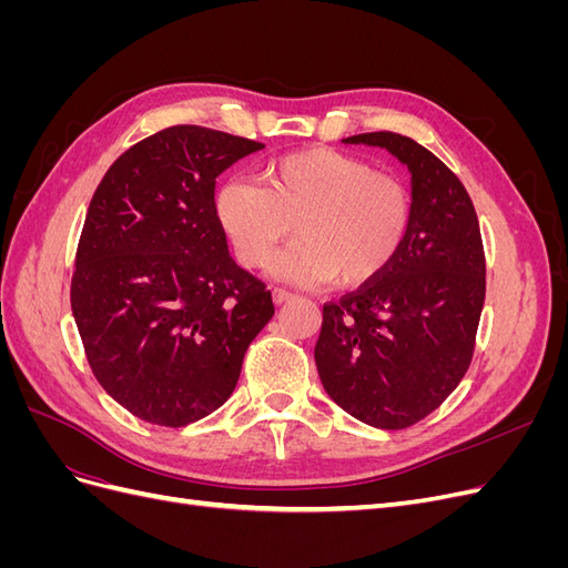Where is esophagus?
Masks as SVG:
<instances>
[{
    "instance_id": "obj_1",
    "label": "esophagus",
    "mask_w": 568,
    "mask_h": 568,
    "mask_svg": "<svg viewBox=\"0 0 568 568\" xmlns=\"http://www.w3.org/2000/svg\"><path fill=\"white\" fill-rule=\"evenodd\" d=\"M291 298H294V294H291L288 288H274L272 291V301H274V305H284V303H288Z\"/></svg>"
}]
</instances>
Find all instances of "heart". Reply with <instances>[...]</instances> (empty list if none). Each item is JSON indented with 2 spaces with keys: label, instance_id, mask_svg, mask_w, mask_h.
I'll return each instance as SVG.
<instances>
[{
  "label": "heart",
  "instance_id": "1",
  "mask_svg": "<svg viewBox=\"0 0 568 568\" xmlns=\"http://www.w3.org/2000/svg\"><path fill=\"white\" fill-rule=\"evenodd\" d=\"M222 230L239 261L261 267L296 230L274 272L296 282L359 286L400 253L412 196L388 173L336 149H303L270 161L261 182L232 180L215 199Z\"/></svg>",
  "mask_w": 568,
  "mask_h": 568
}]
</instances>
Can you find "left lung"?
Here are the masks:
<instances>
[{
	"label": "left lung",
	"mask_w": 568,
	"mask_h": 568,
	"mask_svg": "<svg viewBox=\"0 0 568 568\" xmlns=\"http://www.w3.org/2000/svg\"><path fill=\"white\" fill-rule=\"evenodd\" d=\"M390 151L412 175V222L379 274L322 307L315 363L329 398L376 428H407L467 374L486 301V255L467 189L409 136L353 134Z\"/></svg>",
	"instance_id": "1"
}]
</instances>
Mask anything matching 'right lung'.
I'll return each mask as SVG.
<instances>
[{"label":"right lung","instance_id":"right-lung-1","mask_svg":"<svg viewBox=\"0 0 568 568\" xmlns=\"http://www.w3.org/2000/svg\"><path fill=\"white\" fill-rule=\"evenodd\" d=\"M261 149L211 128H165L130 146L90 201L73 317L97 382L149 424L215 412L274 315L267 286L232 261L215 209V178Z\"/></svg>","mask_w":568,"mask_h":568}]
</instances>
